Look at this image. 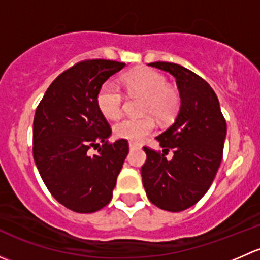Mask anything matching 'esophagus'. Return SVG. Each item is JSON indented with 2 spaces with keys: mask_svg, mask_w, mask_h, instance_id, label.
<instances>
[{
  "mask_svg": "<svg viewBox=\"0 0 260 260\" xmlns=\"http://www.w3.org/2000/svg\"><path fill=\"white\" fill-rule=\"evenodd\" d=\"M135 148H141V145L135 142H129V149H135Z\"/></svg>",
  "mask_w": 260,
  "mask_h": 260,
  "instance_id": "34e87169",
  "label": "esophagus"
}]
</instances>
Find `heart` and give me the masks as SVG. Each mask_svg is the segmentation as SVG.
<instances>
[{"instance_id": "1", "label": "heart", "mask_w": 260, "mask_h": 260, "mask_svg": "<svg viewBox=\"0 0 260 260\" xmlns=\"http://www.w3.org/2000/svg\"><path fill=\"white\" fill-rule=\"evenodd\" d=\"M123 84L131 96H143L141 113L152 115L161 123H170L179 113L181 96L177 89L169 85L167 78L153 69H138L128 73ZM96 106L107 118H117L122 113L124 95L113 81H106L96 93ZM154 120L149 115L125 117L114 124V135L119 138L140 142L153 132Z\"/></svg>"}]
</instances>
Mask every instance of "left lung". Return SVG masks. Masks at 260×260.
I'll return each mask as SVG.
<instances>
[{
    "label": "left lung",
    "mask_w": 260,
    "mask_h": 260,
    "mask_svg": "<svg viewBox=\"0 0 260 260\" xmlns=\"http://www.w3.org/2000/svg\"><path fill=\"white\" fill-rule=\"evenodd\" d=\"M149 65L176 78L181 107L175 122L156 137L164 152L143 147L147 159L141 169L142 182L153 205L182 211L210 188L222 159L226 122L208 81L174 62ZM170 149L174 156L167 160L164 154Z\"/></svg>",
    "instance_id": "left-lung-1"
}]
</instances>
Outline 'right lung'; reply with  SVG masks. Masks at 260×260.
<instances>
[{"label": "right lung", "mask_w": 260, "mask_h": 260, "mask_svg": "<svg viewBox=\"0 0 260 260\" xmlns=\"http://www.w3.org/2000/svg\"><path fill=\"white\" fill-rule=\"evenodd\" d=\"M124 65L104 59L77 62L50 84L36 108V167L50 193L75 212L88 214L108 205L127 157V141L107 140L112 128L96 106L98 89ZM91 146L100 147L98 154L88 153Z\"/></svg>", "instance_id": "right-lung-1"}]
</instances>
